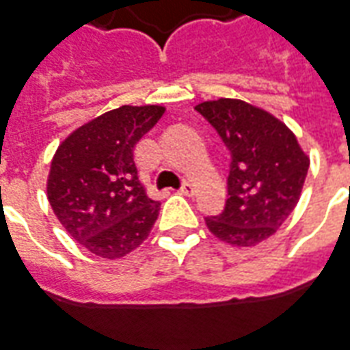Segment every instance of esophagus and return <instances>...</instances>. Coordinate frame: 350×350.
<instances>
[{
    "label": "esophagus",
    "instance_id": "obj_1",
    "mask_svg": "<svg viewBox=\"0 0 350 350\" xmlns=\"http://www.w3.org/2000/svg\"><path fill=\"white\" fill-rule=\"evenodd\" d=\"M195 191H197V189H195V185L189 182L183 183L182 189H180V193H182V195H187V197H193V195H195Z\"/></svg>",
    "mask_w": 350,
    "mask_h": 350
}]
</instances>
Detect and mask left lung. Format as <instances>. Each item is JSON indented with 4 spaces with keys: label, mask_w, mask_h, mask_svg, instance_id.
<instances>
[{
    "label": "left lung",
    "mask_w": 350,
    "mask_h": 350,
    "mask_svg": "<svg viewBox=\"0 0 350 350\" xmlns=\"http://www.w3.org/2000/svg\"><path fill=\"white\" fill-rule=\"evenodd\" d=\"M231 151L226 208L206 227L231 246L263 243L294 212L309 157L280 119L244 100L217 98L195 106Z\"/></svg>",
    "instance_id": "obj_1"
}]
</instances>
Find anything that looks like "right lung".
I'll list each match as a JSON object with an SVG mask.
<instances>
[{
  "instance_id": "right-lung-1",
  "label": "right lung",
  "mask_w": 350,
  "mask_h": 350,
  "mask_svg": "<svg viewBox=\"0 0 350 350\" xmlns=\"http://www.w3.org/2000/svg\"><path fill=\"white\" fill-rule=\"evenodd\" d=\"M163 106H121L81 124L51 161L47 199L73 241L117 260L150 234L161 202L148 197L134 146L157 124Z\"/></svg>"
}]
</instances>
